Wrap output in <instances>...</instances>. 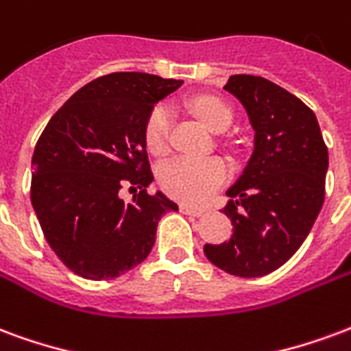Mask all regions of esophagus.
I'll use <instances>...</instances> for the list:
<instances>
[{"label": "esophagus", "instance_id": "34e87169", "mask_svg": "<svg viewBox=\"0 0 351 351\" xmlns=\"http://www.w3.org/2000/svg\"><path fill=\"white\" fill-rule=\"evenodd\" d=\"M179 209H181V213L193 215V217H204V215H206L204 209H198V207H193V206H185V204L179 207Z\"/></svg>", "mask_w": 351, "mask_h": 351}]
</instances>
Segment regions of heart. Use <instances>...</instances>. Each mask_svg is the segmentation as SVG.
I'll return each mask as SVG.
<instances>
[{"label": "heart", "mask_w": 351, "mask_h": 351, "mask_svg": "<svg viewBox=\"0 0 351 351\" xmlns=\"http://www.w3.org/2000/svg\"><path fill=\"white\" fill-rule=\"evenodd\" d=\"M191 108L207 129L221 132L232 123V110L217 97L202 95L191 101ZM173 112L168 104H158L145 123V145L153 155H165L170 149V129ZM228 178V166L217 157L168 160L158 170V185L168 196L186 204L209 200Z\"/></svg>", "instance_id": "heart-1"}]
</instances>
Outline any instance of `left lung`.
<instances>
[{
    "instance_id": "8db88e82",
    "label": "left lung",
    "mask_w": 351,
    "mask_h": 351,
    "mask_svg": "<svg viewBox=\"0 0 351 351\" xmlns=\"http://www.w3.org/2000/svg\"><path fill=\"white\" fill-rule=\"evenodd\" d=\"M224 89L249 114L254 151L226 193L232 237L204 252L230 275L263 277L298 252L324 206L327 145L314 112L277 84L234 74Z\"/></svg>"
}]
</instances>
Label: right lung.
I'll use <instances>...</instances> for the list:
<instances>
[{
  "label": "right lung",
  "mask_w": 351,
  "mask_h": 351,
  "mask_svg": "<svg viewBox=\"0 0 351 351\" xmlns=\"http://www.w3.org/2000/svg\"><path fill=\"white\" fill-rule=\"evenodd\" d=\"M181 84L106 74L78 89L43 130L32 158V204L48 245L76 275L106 280L136 267L155 245L160 217L178 211L162 193L147 194L145 123ZM125 182L141 189L130 202L119 196Z\"/></svg>",
  "instance_id": "obj_1"
}]
</instances>
